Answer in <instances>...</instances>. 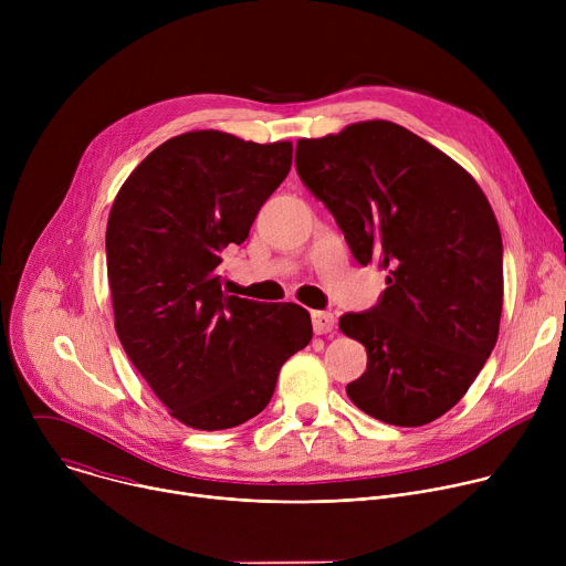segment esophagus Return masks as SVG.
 Listing matches in <instances>:
<instances>
[{"mask_svg":"<svg viewBox=\"0 0 566 566\" xmlns=\"http://www.w3.org/2000/svg\"><path fill=\"white\" fill-rule=\"evenodd\" d=\"M311 322H313V332L317 336L334 334V329H336V317L329 311H313L311 313Z\"/></svg>","mask_w":566,"mask_h":566,"instance_id":"1","label":"esophagus"}]
</instances>
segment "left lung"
<instances>
[{
	"label": "left lung",
	"instance_id": "8db88e82",
	"mask_svg": "<svg viewBox=\"0 0 566 566\" xmlns=\"http://www.w3.org/2000/svg\"><path fill=\"white\" fill-rule=\"evenodd\" d=\"M302 184L329 208L352 255L385 269L378 304L345 313L367 349L347 394L365 415L419 428L454 408L491 356L504 304L495 212L454 160L389 120L300 138Z\"/></svg>",
	"mask_w": 566,
	"mask_h": 566
}]
</instances>
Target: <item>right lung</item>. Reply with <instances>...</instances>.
Instances as JSON below:
<instances>
[{
	"instance_id": "1",
	"label": "right lung",
	"mask_w": 566,
	"mask_h": 566,
	"mask_svg": "<svg viewBox=\"0 0 566 566\" xmlns=\"http://www.w3.org/2000/svg\"><path fill=\"white\" fill-rule=\"evenodd\" d=\"M289 140L217 129L158 145L118 190L107 221L116 334L170 415L195 430L258 417L282 365L311 343L306 308L221 291V251L241 244L291 170Z\"/></svg>"
}]
</instances>
